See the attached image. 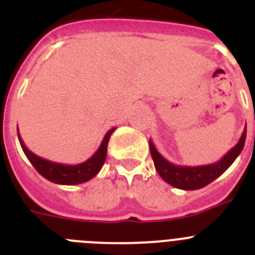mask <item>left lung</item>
<instances>
[{
	"instance_id": "8db88e82",
	"label": "left lung",
	"mask_w": 255,
	"mask_h": 255,
	"mask_svg": "<svg viewBox=\"0 0 255 255\" xmlns=\"http://www.w3.org/2000/svg\"><path fill=\"white\" fill-rule=\"evenodd\" d=\"M245 139H247V125H245V129L239 139L238 144L231 148L220 161L211 164H204V166H195V167L179 166V164H175L166 159L158 150L155 149L154 144L150 139L149 148L155 170L164 181L173 188L182 189V190H197V189L204 188L212 181H215L234 163V161L238 158V155L242 153L243 148H244Z\"/></svg>"
}]
</instances>
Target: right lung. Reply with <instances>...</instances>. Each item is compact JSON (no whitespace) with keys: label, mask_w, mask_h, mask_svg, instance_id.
<instances>
[{"label":"right lung","mask_w":255,"mask_h":255,"mask_svg":"<svg viewBox=\"0 0 255 255\" xmlns=\"http://www.w3.org/2000/svg\"><path fill=\"white\" fill-rule=\"evenodd\" d=\"M115 130H116V128L108 130L100 148L97 149V152L92 155L91 158H88L85 162L78 164L57 163V162H52L49 159L42 158L39 155L34 154L24 144L21 136H20L19 129H17V138H19L20 145L22 148V152L25 153L26 158L30 161L35 170L44 179L51 182H55V184H60V185H78V184L89 181L100 172L106 161V157H107L108 140H110V136Z\"/></svg>","instance_id":"obj_1"}]
</instances>
